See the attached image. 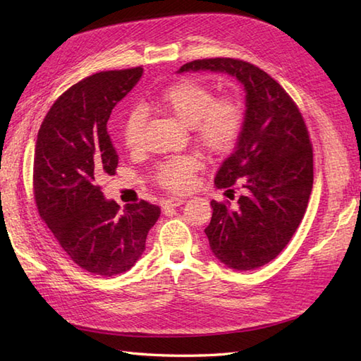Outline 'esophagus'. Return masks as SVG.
<instances>
[{"mask_svg":"<svg viewBox=\"0 0 361 361\" xmlns=\"http://www.w3.org/2000/svg\"><path fill=\"white\" fill-rule=\"evenodd\" d=\"M183 199H180V197H171V199H166V200H164V204H162V208L164 209H170V208H176V207H179V205H182L183 204Z\"/></svg>","mask_w":361,"mask_h":361,"instance_id":"esophagus-1","label":"esophagus"}]
</instances>
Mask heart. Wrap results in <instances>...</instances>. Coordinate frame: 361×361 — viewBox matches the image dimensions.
<instances>
[{"label": "heart", "instance_id": "b5f03b06", "mask_svg": "<svg viewBox=\"0 0 361 361\" xmlns=\"http://www.w3.org/2000/svg\"><path fill=\"white\" fill-rule=\"evenodd\" d=\"M154 105L191 127L197 142L211 153H224L235 142L242 127V107L231 96L214 99L207 85L191 79L166 87L154 98ZM144 127L142 110H131L122 126V139L130 150L140 144ZM200 162L192 156H176L157 166L156 179L171 191L191 187Z\"/></svg>", "mask_w": 361, "mask_h": 361}]
</instances>
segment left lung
Masks as SVG:
<instances>
[{
  "instance_id": "1",
  "label": "left lung",
  "mask_w": 361,
  "mask_h": 361,
  "mask_svg": "<svg viewBox=\"0 0 361 361\" xmlns=\"http://www.w3.org/2000/svg\"><path fill=\"white\" fill-rule=\"evenodd\" d=\"M183 72H219L239 81L245 116L234 152L219 169L214 185H240L230 207L211 200L205 228L217 260L235 271H250L276 259L305 216L312 191L314 166L310 135L294 101L267 72L233 58L197 59Z\"/></svg>"
}]
</instances>
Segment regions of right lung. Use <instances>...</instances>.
Masks as SVG:
<instances>
[{"mask_svg": "<svg viewBox=\"0 0 361 361\" xmlns=\"http://www.w3.org/2000/svg\"><path fill=\"white\" fill-rule=\"evenodd\" d=\"M142 67L82 79L51 105L38 131L33 195L39 216L78 267L104 277L128 271L142 256L161 208L105 199L99 180L118 166L107 122L142 76Z\"/></svg>", "mask_w": 361, "mask_h": 361, "instance_id": "add662e5", "label": "right lung"}]
</instances>
